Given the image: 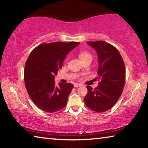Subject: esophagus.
I'll return each mask as SVG.
<instances>
[{
  "mask_svg": "<svg viewBox=\"0 0 148 148\" xmlns=\"http://www.w3.org/2000/svg\"><path fill=\"white\" fill-rule=\"evenodd\" d=\"M81 86V84H74V87H78Z\"/></svg>",
  "mask_w": 148,
  "mask_h": 148,
  "instance_id": "1",
  "label": "esophagus"
}]
</instances>
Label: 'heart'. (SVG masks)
I'll return each instance as SVG.
<instances>
[{"instance_id": "obj_1", "label": "heart", "mask_w": 148, "mask_h": 148, "mask_svg": "<svg viewBox=\"0 0 148 148\" xmlns=\"http://www.w3.org/2000/svg\"><path fill=\"white\" fill-rule=\"evenodd\" d=\"M79 57L82 61L86 59H92V55L89 53V51H82L79 52Z\"/></svg>"}]
</instances>
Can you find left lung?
I'll return each mask as SVG.
<instances>
[{"mask_svg": "<svg viewBox=\"0 0 148 148\" xmlns=\"http://www.w3.org/2000/svg\"><path fill=\"white\" fill-rule=\"evenodd\" d=\"M96 50L99 69L96 77L99 86L95 89L87 86L88 92L84 98L86 106L96 112H104L113 107L123 91L125 67L120 53L116 47L104 41L87 42Z\"/></svg>", "mask_w": 148, "mask_h": 148, "instance_id": "left-lung-1", "label": "left lung"}]
</instances>
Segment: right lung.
Returning <instances> with one entry per match:
<instances>
[{
	"mask_svg": "<svg viewBox=\"0 0 148 148\" xmlns=\"http://www.w3.org/2000/svg\"><path fill=\"white\" fill-rule=\"evenodd\" d=\"M79 42L44 43L32 50L25 66L24 80L27 92L40 109L53 113L66 106L73 84L56 86L55 76L62 68L66 55Z\"/></svg>",
	"mask_w": 148,
	"mask_h": 148,
	"instance_id": "right-lung-1",
	"label": "right lung"
}]
</instances>
